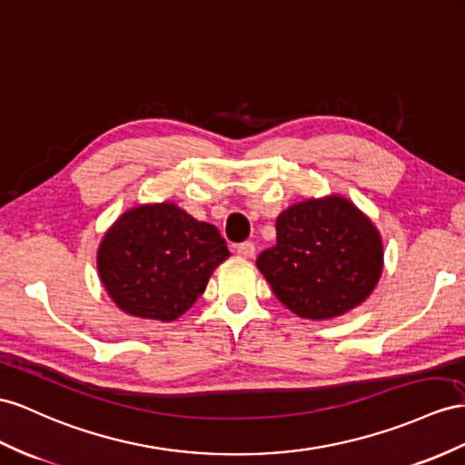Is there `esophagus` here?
I'll return each instance as SVG.
<instances>
[{
  "label": "esophagus",
  "instance_id": "1",
  "mask_svg": "<svg viewBox=\"0 0 465 465\" xmlns=\"http://www.w3.org/2000/svg\"><path fill=\"white\" fill-rule=\"evenodd\" d=\"M237 255L243 259H252L255 255V245L252 242H243L237 245Z\"/></svg>",
  "mask_w": 465,
  "mask_h": 465
}]
</instances>
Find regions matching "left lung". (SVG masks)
I'll return each instance as SVG.
<instances>
[{
    "mask_svg": "<svg viewBox=\"0 0 465 465\" xmlns=\"http://www.w3.org/2000/svg\"><path fill=\"white\" fill-rule=\"evenodd\" d=\"M277 245L257 269L291 312L328 320L350 312L373 292L383 271L375 225L341 196L299 202L277 218Z\"/></svg>",
    "mask_w": 465,
    "mask_h": 465,
    "instance_id": "left-lung-1",
    "label": "left lung"
}]
</instances>
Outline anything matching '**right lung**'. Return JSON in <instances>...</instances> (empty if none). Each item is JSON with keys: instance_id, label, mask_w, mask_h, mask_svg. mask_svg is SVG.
<instances>
[{"instance_id": "1", "label": "right lung", "mask_w": 465, "mask_h": 465, "mask_svg": "<svg viewBox=\"0 0 465 465\" xmlns=\"http://www.w3.org/2000/svg\"><path fill=\"white\" fill-rule=\"evenodd\" d=\"M230 257L216 225L173 202L141 204L119 216L98 249L100 281L124 312L173 322L206 291Z\"/></svg>"}]
</instances>
